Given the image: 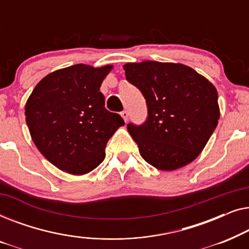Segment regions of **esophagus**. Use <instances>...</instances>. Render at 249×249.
<instances>
[{
  "instance_id": "esophagus-1",
  "label": "esophagus",
  "mask_w": 249,
  "mask_h": 249,
  "mask_svg": "<svg viewBox=\"0 0 249 249\" xmlns=\"http://www.w3.org/2000/svg\"><path fill=\"white\" fill-rule=\"evenodd\" d=\"M121 117L124 118V121H127V120H128V117H129L128 111H122V112H121Z\"/></svg>"
}]
</instances>
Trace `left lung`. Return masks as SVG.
Here are the masks:
<instances>
[{
	"label": "left lung",
	"instance_id": "1",
	"mask_svg": "<svg viewBox=\"0 0 249 249\" xmlns=\"http://www.w3.org/2000/svg\"><path fill=\"white\" fill-rule=\"evenodd\" d=\"M124 69L147 105L144 124H127L142 158L163 171L194 161L220 118L215 87L180 63L144 61L124 64Z\"/></svg>",
	"mask_w": 249,
	"mask_h": 249
}]
</instances>
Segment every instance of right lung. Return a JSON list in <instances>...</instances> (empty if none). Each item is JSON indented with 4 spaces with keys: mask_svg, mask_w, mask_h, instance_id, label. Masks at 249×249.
I'll return each instance as SVG.
<instances>
[{
    "mask_svg": "<svg viewBox=\"0 0 249 249\" xmlns=\"http://www.w3.org/2000/svg\"><path fill=\"white\" fill-rule=\"evenodd\" d=\"M112 66L76 64L47 74L26 103V122L38 151L56 168L85 175L103 162L108 139L124 124L105 108L101 84Z\"/></svg>",
    "mask_w": 249,
    "mask_h": 249,
    "instance_id": "right-lung-1",
    "label": "right lung"
}]
</instances>
